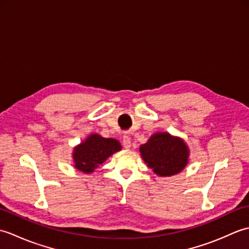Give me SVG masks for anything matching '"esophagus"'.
Returning <instances> with one entry per match:
<instances>
[{
	"instance_id": "esophagus-1",
	"label": "esophagus",
	"mask_w": 249,
	"mask_h": 249,
	"mask_svg": "<svg viewBox=\"0 0 249 249\" xmlns=\"http://www.w3.org/2000/svg\"><path fill=\"white\" fill-rule=\"evenodd\" d=\"M123 146L125 147V149H129V147L131 146V141H130V138L128 136H123Z\"/></svg>"
}]
</instances>
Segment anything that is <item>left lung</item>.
<instances>
[{
  "label": "left lung",
  "mask_w": 249,
  "mask_h": 249,
  "mask_svg": "<svg viewBox=\"0 0 249 249\" xmlns=\"http://www.w3.org/2000/svg\"><path fill=\"white\" fill-rule=\"evenodd\" d=\"M140 153L147 166L160 177L181 172L187 165L189 152L183 140L167 133L153 135L140 146Z\"/></svg>",
  "instance_id": "obj_1"
}]
</instances>
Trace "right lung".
Listing matches in <instances>:
<instances>
[{"label":"right lung","instance_id":"obj_1","mask_svg":"<svg viewBox=\"0 0 249 249\" xmlns=\"http://www.w3.org/2000/svg\"><path fill=\"white\" fill-rule=\"evenodd\" d=\"M122 149L120 142L112 138H103L99 135H91L73 150L75 167L82 172L91 173L95 168L107 160L113 153Z\"/></svg>","mask_w":249,"mask_h":249}]
</instances>
